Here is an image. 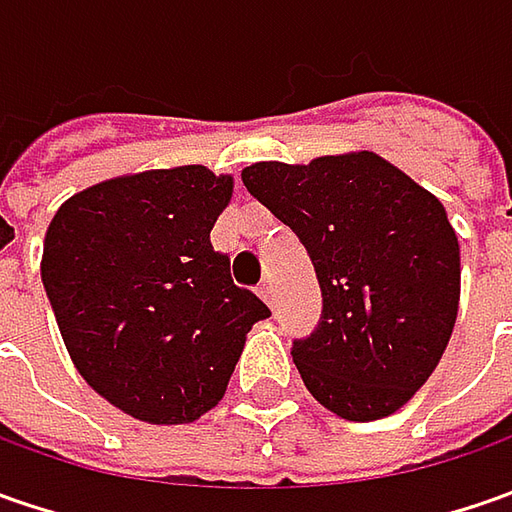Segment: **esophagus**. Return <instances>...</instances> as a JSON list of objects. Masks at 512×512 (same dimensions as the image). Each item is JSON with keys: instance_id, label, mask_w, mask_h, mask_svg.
<instances>
[{"instance_id": "obj_1", "label": "esophagus", "mask_w": 512, "mask_h": 512, "mask_svg": "<svg viewBox=\"0 0 512 512\" xmlns=\"http://www.w3.org/2000/svg\"><path fill=\"white\" fill-rule=\"evenodd\" d=\"M259 296L265 299L267 305H273V287H270V282H262V285H259Z\"/></svg>"}]
</instances>
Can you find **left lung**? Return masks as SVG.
<instances>
[{"label":"left lung","instance_id":"left-lung-1","mask_svg":"<svg viewBox=\"0 0 512 512\" xmlns=\"http://www.w3.org/2000/svg\"><path fill=\"white\" fill-rule=\"evenodd\" d=\"M242 182L316 267L322 316L290 350L305 387L347 422L396 413L436 370L459 313V239L444 205L370 150L256 162Z\"/></svg>","mask_w":512,"mask_h":512}]
</instances>
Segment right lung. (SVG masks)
Here are the masks:
<instances>
[{
    "label": "right lung",
    "mask_w": 512,
    "mask_h": 512,
    "mask_svg": "<svg viewBox=\"0 0 512 512\" xmlns=\"http://www.w3.org/2000/svg\"><path fill=\"white\" fill-rule=\"evenodd\" d=\"M233 176L202 165L119 176L56 210L42 285L82 379L148 424L196 422L225 396L267 305L233 285L210 230Z\"/></svg>",
    "instance_id": "add662e5"
}]
</instances>
